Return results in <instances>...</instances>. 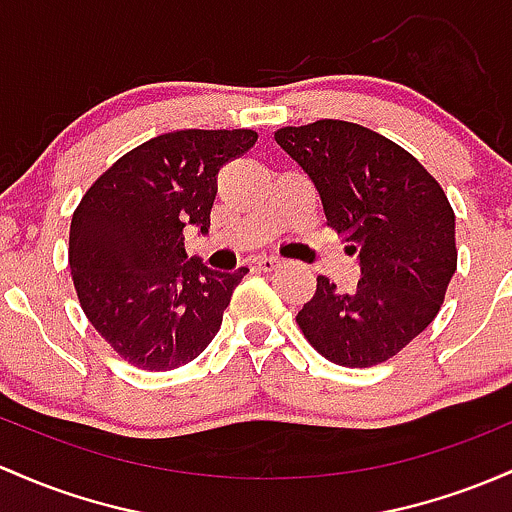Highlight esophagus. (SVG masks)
I'll use <instances>...</instances> for the list:
<instances>
[{
	"label": "esophagus",
	"mask_w": 512,
	"mask_h": 512,
	"mask_svg": "<svg viewBox=\"0 0 512 512\" xmlns=\"http://www.w3.org/2000/svg\"><path fill=\"white\" fill-rule=\"evenodd\" d=\"M279 265H282V260L274 255H262L255 260V267L262 269V272H272V269H277Z\"/></svg>",
	"instance_id": "obj_1"
}]
</instances>
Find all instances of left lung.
I'll return each mask as SVG.
<instances>
[{
    "label": "left lung",
    "mask_w": 512,
    "mask_h": 512,
    "mask_svg": "<svg viewBox=\"0 0 512 512\" xmlns=\"http://www.w3.org/2000/svg\"><path fill=\"white\" fill-rule=\"evenodd\" d=\"M274 140L308 174L325 226L345 235L362 269L352 294L318 277L296 316L303 338L340 367L386 362L435 320L457 269L447 194L408 150L359 123L286 126Z\"/></svg>",
    "instance_id": "obj_1"
}]
</instances>
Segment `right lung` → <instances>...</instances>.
<instances>
[{
    "mask_svg": "<svg viewBox=\"0 0 512 512\" xmlns=\"http://www.w3.org/2000/svg\"><path fill=\"white\" fill-rule=\"evenodd\" d=\"M257 143L250 128H187L145 140L72 213L70 272L84 316L128 364L170 372L206 350L247 274L189 260L184 228L209 233L216 177Z\"/></svg>",
    "mask_w": 512,
    "mask_h": 512,
    "instance_id": "add662e5",
    "label": "right lung"
}]
</instances>
